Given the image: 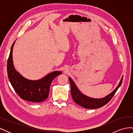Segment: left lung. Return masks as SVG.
Returning a JSON list of instances; mask_svg holds the SVG:
<instances>
[{
    "mask_svg": "<svg viewBox=\"0 0 133 133\" xmlns=\"http://www.w3.org/2000/svg\"><path fill=\"white\" fill-rule=\"evenodd\" d=\"M123 76H122L118 87L110 94L102 98L95 99L89 97V96L83 94L79 90L78 87H76L75 84L73 81V80L69 77V80L71 87V94L72 98H73L75 103L85 109H98L101 108L104 105H105V104H107L111 99L112 96L114 95L116 91L118 89V88L121 85L123 81Z\"/></svg>",
    "mask_w": 133,
    "mask_h": 133,
    "instance_id": "left-lung-1",
    "label": "left lung"
}]
</instances>
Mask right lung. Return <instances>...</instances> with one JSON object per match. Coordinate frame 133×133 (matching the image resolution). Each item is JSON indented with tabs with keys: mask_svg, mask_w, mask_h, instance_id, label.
Returning <instances> with one entry per match:
<instances>
[{
	"mask_svg": "<svg viewBox=\"0 0 133 133\" xmlns=\"http://www.w3.org/2000/svg\"><path fill=\"white\" fill-rule=\"evenodd\" d=\"M15 42V41L11 47L7 62L8 76L11 85L22 99L33 103L42 102L48 97L50 84L53 80L62 73L59 71H54L37 80H29L23 77L14 66L12 54Z\"/></svg>",
	"mask_w": 133,
	"mask_h": 133,
	"instance_id": "1",
	"label": "right lung"
}]
</instances>
